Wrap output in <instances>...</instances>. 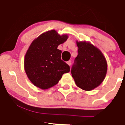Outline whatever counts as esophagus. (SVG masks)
<instances>
[{"instance_id": "obj_1", "label": "esophagus", "mask_w": 125, "mask_h": 125, "mask_svg": "<svg viewBox=\"0 0 125 125\" xmlns=\"http://www.w3.org/2000/svg\"><path fill=\"white\" fill-rule=\"evenodd\" d=\"M66 63H67V64L69 65V66H70V65H71V60H69V61H68Z\"/></svg>"}]
</instances>
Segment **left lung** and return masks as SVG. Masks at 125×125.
<instances>
[{
  "mask_svg": "<svg viewBox=\"0 0 125 125\" xmlns=\"http://www.w3.org/2000/svg\"><path fill=\"white\" fill-rule=\"evenodd\" d=\"M78 55L71 68L72 77L78 87L91 91L103 82L107 73V62L99 49L89 42L76 41Z\"/></svg>",
  "mask_w": 125,
  "mask_h": 125,
  "instance_id": "1",
  "label": "left lung"
}]
</instances>
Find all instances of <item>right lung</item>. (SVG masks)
I'll return each mask as SVG.
<instances>
[{
  "label": "right lung",
  "mask_w": 125,
  "mask_h": 125,
  "mask_svg": "<svg viewBox=\"0 0 125 125\" xmlns=\"http://www.w3.org/2000/svg\"><path fill=\"white\" fill-rule=\"evenodd\" d=\"M68 37L53 30L43 32L31 43L24 59V69L34 85L49 89L58 83L63 74L70 72L69 65L61 60L62 51L57 49Z\"/></svg>",
  "instance_id": "1"
}]
</instances>
